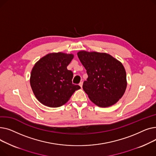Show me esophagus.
<instances>
[{"label": "esophagus", "mask_w": 156, "mask_h": 156, "mask_svg": "<svg viewBox=\"0 0 156 156\" xmlns=\"http://www.w3.org/2000/svg\"><path fill=\"white\" fill-rule=\"evenodd\" d=\"M79 85L81 87V88H82V86H83V82H82V81H81V82H80L79 83Z\"/></svg>", "instance_id": "1"}]
</instances>
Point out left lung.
Returning a JSON list of instances; mask_svg holds the SVG:
<instances>
[{
  "label": "left lung",
  "instance_id": "8db88e82",
  "mask_svg": "<svg viewBox=\"0 0 156 156\" xmlns=\"http://www.w3.org/2000/svg\"><path fill=\"white\" fill-rule=\"evenodd\" d=\"M77 54L87 70L88 78L83 82V89L89 99L101 108L116 104L127 86L123 65L106 53L82 51Z\"/></svg>",
  "mask_w": 156,
  "mask_h": 156
}]
</instances>
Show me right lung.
Listing matches in <instances>:
<instances>
[{"instance_id":"obj_1","label":"right lung","mask_w":156,"mask_h":156,"mask_svg":"<svg viewBox=\"0 0 156 156\" xmlns=\"http://www.w3.org/2000/svg\"><path fill=\"white\" fill-rule=\"evenodd\" d=\"M73 57L71 54L50 53L35 63L31 72L30 85L40 102L50 108L60 107L80 88L73 84V73L67 69Z\"/></svg>"}]
</instances>
